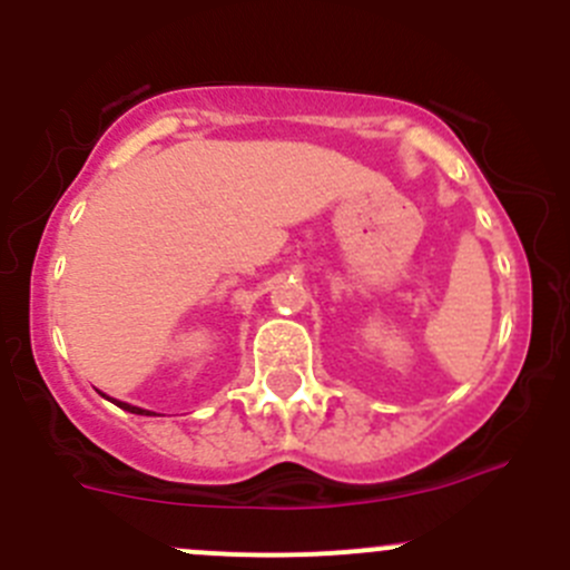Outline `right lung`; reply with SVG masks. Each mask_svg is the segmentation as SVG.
Wrapping results in <instances>:
<instances>
[{
	"label": "right lung",
	"mask_w": 570,
	"mask_h": 570,
	"mask_svg": "<svg viewBox=\"0 0 570 570\" xmlns=\"http://www.w3.org/2000/svg\"><path fill=\"white\" fill-rule=\"evenodd\" d=\"M112 402H115V400H112ZM115 405H118V407H124V411H129V413H146V411H142V407L126 405V402H115Z\"/></svg>",
	"instance_id": "obj_1"
}]
</instances>
